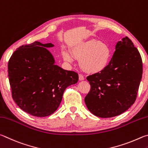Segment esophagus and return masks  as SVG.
Returning a JSON list of instances; mask_svg holds the SVG:
<instances>
[{
    "label": "esophagus",
    "instance_id": "34e87169",
    "mask_svg": "<svg viewBox=\"0 0 148 148\" xmlns=\"http://www.w3.org/2000/svg\"><path fill=\"white\" fill-rule=\"evenodd\" d=\"M79 79L80 81H83V80H84V77L82 75V74L79 73Z\"/></svg>",
    "mask_w": 148,
    "mask_h": 148
}]
</instances>
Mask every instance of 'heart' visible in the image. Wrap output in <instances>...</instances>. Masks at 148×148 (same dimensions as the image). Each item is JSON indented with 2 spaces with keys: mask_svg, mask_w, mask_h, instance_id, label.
<instances>
[{
  "mask_svg": "<svg viewBox=\"0 0 148 148\" xmlns=\"http://www.w3.org/2000/svg\"><path fill=\"white\" fill-rule=\"evenodd\" d=\"M71 54L66 50L62 51L65 62L71 63L73 57L79 60V66L84 71L97 73L102 71L110 60L111 51L107 43L99 40H89L73 47Z\"/></svg>",
  "mask_w": 148,
  "mask_h": 148,
  "instance_id": "obj_1",
  "label": "heart"
}]
</instances>
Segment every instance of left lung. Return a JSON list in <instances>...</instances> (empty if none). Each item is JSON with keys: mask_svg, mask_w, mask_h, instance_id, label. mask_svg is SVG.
Returning <instances> with one entry per match:
<instances>
[{"mask_svg": "<svg viewBox=\"0 0 148 148\" xmlns=\"http://www.w3.org/2000/svg\"><path fill=\"white\" fill-rule=\"evenodd\" d=\"M142 71L138 49L129 38H123L105 68L86 77L91 86L84 99L88 109L105 118L125 112L136 101Z\"/></svg>", "mask_w": 148, "mask_h": 148, "instance_id": "1", "label": "left lung"}]
</instances>
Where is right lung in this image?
<instances>
[{
  "mask_svg": "<svg viewBox=\"0 0 148 148\" xmlns=\"http://www.w3.org/2000/svg\"><path fill=\"white\" fill-rule=\"evenodd\" d=\"M53 46L36 41L23 45L8 62L13 99L23 111L34 116L53 114L60 104L65 90L79 80L77 73L54 65L53 55L46 49Z\"/></svg>",
  "mask_w": 148,
  "mask_h": 148,
  "instance_id": "right-lung-1",
  "label": "right lung"
}]
</instances>
